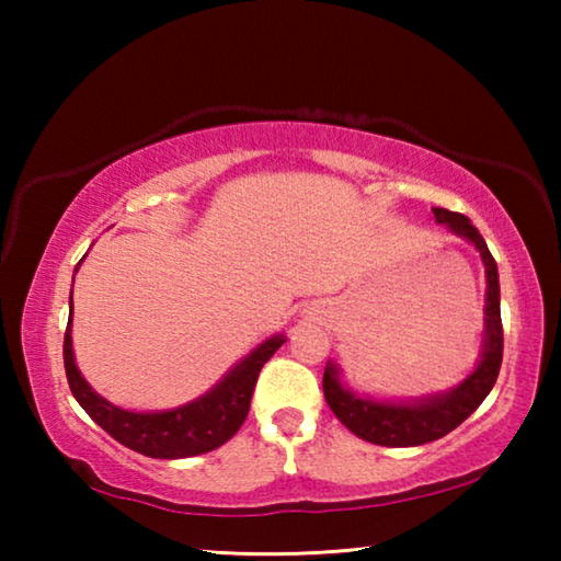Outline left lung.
<instances>
[{
  "instance_id": "obj_1",
  "label": "left lung",
  "mask_w": 561,
  "mask_h": 561,
  "mask_svg": "<svg viewBox=\"0 0 561 561\" xmlns=\"http://www.w3.org/2000/svg\"><path fill=\"white\" fill-rule=\"evenodd\" d=\"M435 220L448 225L455 234L474 244L485 264L488 277V297H485V344L482 356L474 371L465 378L453 391H445L431 398L411 403L393 401H374V398L356 396L354 391L341 383L336 364H327L324 368V398L331 411L346 428L374 445L386 448H413L431 440H438L443 435L458 428L470 417L478 405L485 401L492 386L497 381L502 364V319H500V279L497 264L492 260L485 240L478 232L468 217L460 213H450L445 207H433Z\"/></svg>"
}]
</instances>
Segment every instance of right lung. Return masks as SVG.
<instances>
[{"instance_id": "1", "label": "right lung", "mask_w": 561, "mask_h": 561, "mask_svg": "<svg viewBox=\"0 0 561 561\" xmlns=\"http://www.w3.org/2000/svg\"><path fill=\"white\" fill-rule=\"evenodd\" d=\"M71 314L73 301L69 311V327H66L64 334V368L73 398L111 438H116L121 445L140 455L160 460L193 458V455L210 453L230 440L242 428L244 417L250 413L254 383H257L262 366L287 341L282 334L267 339L250 356H244L220 383L210 388L205 396L195 398V401L173 408V411L136 413L108 403L81 376L73 360Z\"/></svg>"}]
</instances>
